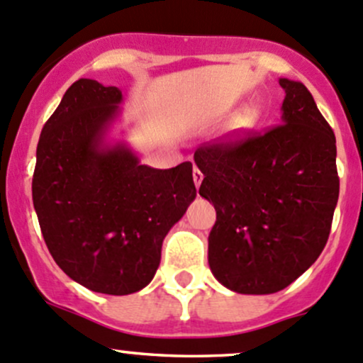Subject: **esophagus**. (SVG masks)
Masks as SVG:
<instances>
[{
	"label": "esophagus",
	"instance_id": "obj_1",
	"mask_svg": "<svg viewBox=\"0 0 363 363\" xmlns=\"http://www.w3.org/2000/svg\"><path fill=\"white\" fill-rule=\"evenodd\" d=\"M193 179H194L196 187H199V184H201V181H203V172L198 167H194V170H193Z\"/></svg>",
	"mask_w": 363,
	"mask_h": 363
}]
</instances>
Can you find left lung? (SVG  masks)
I'll use <instances>...</instances> for the list:
<instances>
[{"label": "left lung", "mask_w": 363, "mask_h": 363, "mask_svg": "<svg viewBox=\"0 0 363 363\" xmlns=\"http://www.w3.org/2000/svg\"><path fill=\"white\" fill-rule=\"evenodd\" d=\"M281 124L203 145L199 194L213 203L211 273L237 294L280 291L314 264L340 194L336 138L311 91L280 78Z\"/></svg>", "instance_id": "obj_1"}]
</instances>
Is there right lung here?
Returning <instances> with one entry per match:
<instances>
[{
    "label": "right lung",
    "instance_id": "1",
    "mask_svg": "<svg viewBox=\"0 0 363 363\" xmlns=\"http://www.w3.org/2000/svg\"><path fill=\"white\" fill-rule=\"evenodd\" d=\"M123 94L80 78L44 124L32 199L45 245L72 280L135 294L160 264L162 242L196 198L193 164L152 169L124 143L104 145Z\"/></svg>",
    "mask_w": 363,
    "mask_h": 363
}]
</instances>
